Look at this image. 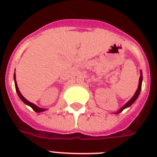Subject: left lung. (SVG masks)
I'll list each match as a JSON object with an SVG mask.
<instances>
[{
	"instance_id": "1",
	"label": "left lung",
	"mask_w": 157,
	"mask_h": 157,
	"mask_svg": "<svg viewBox=\"0 0 157 157\" xmlns=\"http://www.w3.org/2000/svg\"><path fill=\"white\" fill-rule=\"evenodd\" d=\"M140 77H139V86H138V89H137L136 92H135V94H134V95L131 98V99L129 101V102H127L123 106V107L121 108V109L118 111L117 112H116L117 114H118V113H120V112H121L124 109V108H126V107H129V106H131L133 103L135 102V100H136L137 98H138V97H139V94H140V90H141V88H142V81H143V73H142V71H140Z\"/></svg>"
}]
</instances>
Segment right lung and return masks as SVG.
Returning <instances> with one entry per match:
<instances>
[{
	"label": "right lung",
	"mask_w": 157,
	"mask_h": 157,
	"mask_svg": "<svg viewBox=\"0 0 157 157\" xmlns=\"http://www.w3.org/2000/svg\"><path fill=\"white\" fill-rule=\"evenodd\" d=\"M13 79H14V84H15V89H16V91H17V94H18V97L20 98V99L23 101V103H25V104L28 105V106H30V107H32V108H33V109L36 112H44V111H45V110H46V109H44V108H40V107H37V106L34 104V103H31V102H29V101L27 100V99H26V98H24L23 95H22V94L20 93V91H19V90H18V86H17V82H16V81H15V79H16L15 73H14V75H13Z\"/></svg>",
	"instance_id": "right-lung-1"
}]
</instances>
